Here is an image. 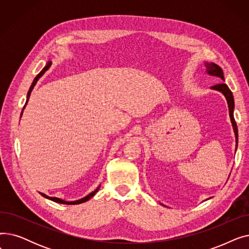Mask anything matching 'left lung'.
Returning <instances> with one entry per match:
<instances>
[{"mask_svg": "<svg viewBox=\"0 0 249 249\" xmlns=\"http://www.w3.org/2000/svg\"><path fill=\"white\" fill-rule=\"evenodd\" d=\"M206 68H207V71L208 73H210L212 75H216V76H219L220 78H222V80L224 81V74H223V71H222V69L219 67L218 64L216 63H208L206 62L205 63ZM212 89H217V90H220L222 94H223L227 100V103H228V108H229V115H230V119H231V123H232V126H233V129H234V133H235V137H236V146H237V143H238V130H237V124H236V121H235L234 119V116H233V109H234V100H233V95L231 93V90L229 89L228 86L224 83H220V84H217L215 86L212 87Z\"/></svg>", "mask_w": 249, "mask_h": 249, "instance_id": "1", "label": "left lung"}]
</instances>
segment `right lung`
<instances>
[{
    "label": "right lung",
    "mask_w": 249,
    "mask_h": 249,
    "mask_svg": "<svg viewBox=\"0 0 249 249\" xmlns=\"http://www.w3.org/2000/svg\"><path fill=\"white\" fill-rule=\"evenodd\" d=\"M51 65V62H48L47 64H46V67L39 72L37 75H36V77L34 78V81H33V83H32V85H31V87H30V89H29V91H28V95H27V101H26V104L24 105V108H25V106L26 105H27V102H28V100H29V97H30V95H31V91H32V89H33V88H34V86L36 85V83H37V81L39 80V78H40L42 75H43V73L49 69V67ZM23 108V109H24ZM22 113H23V111H22ZM21 116H22V114H21ZM98 190H99V188L96 190V191H94L93 193H90L89 195H88L87 197H85V198H83V199H81V200H77V201H73V202H65V201H63V200H61V199H58V198H54V197H48V196H46V195H44V194H42V193H40L41 194V196H43L44 198H46V199H49V200H51V201H53V202H56V203H59V204H65V205H77V204H81V203H84V202H87L88 200H89L91 197H93V196L98 192Z\"/></svg>",
    "instance_id": "obj_1"
}]
</instances>
